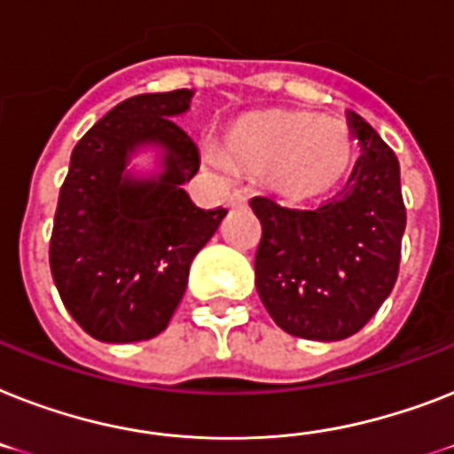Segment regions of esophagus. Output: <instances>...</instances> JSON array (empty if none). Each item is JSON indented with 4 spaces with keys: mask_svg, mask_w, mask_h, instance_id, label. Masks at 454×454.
Instances as JSON below:
<instances>
[{
    "mask_svg": "<svg viewBox=\"0 0 454 454\" xmlns=\"http://www.w3.org/2000/svg\"><path fill=\"white\" fill-rule=\"evenodd\" d=\"M228 207H231V209H242V207H247V200L239 193H233V195H231V198H228Z\"/></svg>",
    "mask_w": 454,
    "mask_h": 454,
    "instance_id": "obj_1",
    "label": "esophagus"
}]
</instances>
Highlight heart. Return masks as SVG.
Wrapping results in <instances>:
<instances>
[{
	"mask_svg": "<svg viewBox=\"0 0 454 454\" xmlns=\"http://www.w3.org/2000/svg\"><path fill=\"white\" fill-rule=\"evenodd\" d=\"M223 163L265 179L286 200H315L333 191L355 158V137L342 121L310 112L265 109L235 119L223 130ZM219 163L216 153H209Z\"/></svg>",
	"mask_w": 454,
	"mask_h": 454,
	"instance_id": "heart-1",
	"label": "heart"
}]
</instances>
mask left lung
I'll list each match as a JSON object with an SVG mask.
<instances>
[{"label":"left lung","mask_w":454,"mask_h":454,"mask_svg":"<svg viewBox=\"0 0 454 454\" xmlns=\"http://www.w3.org/2000/svg\"><path fill=\"white\" fill-rule=\"evenodd\" d=\"M361 158L348 186L317 209L252 198L261 221L256 291L279 329L305 340H342L364 329L399 278L406 205L394 151L349 112Z\"/></svg>","instance_id":"1"}]
</instances>
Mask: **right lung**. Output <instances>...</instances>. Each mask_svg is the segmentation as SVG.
I'll use <instances>...</instances> for the list:
<instances>
[{"label": "right lung", "mask_w": 454, "mask_h": 454, "mask_svg": "<svg viewBox=\"0 0 454 454\" xmlns=\"http://www.w3.org/2000/svg\"><path fill=\"white\" fill-rule=\"evenodd\" d=\"M193 90L135 95L74 146L51 235V272L81 329L102 342L149 340L168 329L195 254L228 209L195 207L182 189L200 168L193 139L172 119ZM164 151L161 172L124 169L137 145Z\"/></svg>", "instance_id": "obj_1"}]
</instances>
